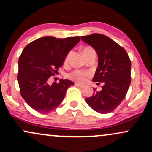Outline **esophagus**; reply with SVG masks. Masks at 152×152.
<instances>
[{
    "label": "esophagus",
    "instance_id": "1",
    "mask_svg": "<svg viewBox=\"0 0 152 152\" xmlns=\"http://www.w3.org/2000/svg\"><path fill=\"white\" fill-rule=\"evenodd\" d=\"M75 86L80 87V88H84L85 87L84 85L81 84H80V83H75Z\"/></svg>",
    "mask_w": 152,
    "mask_h": 152
}]
</instances>
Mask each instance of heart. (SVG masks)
I'll list each match as a JSON object with an SVG mask.
<instances>
[{
    "instance_id": "heart-1",
    "label": "heart",
    "mask_w": 152,
    "mask_h": 152,
    "mask_svg": "<svg viewBox=\"0 0 152 152\" xmlns=\"http://www.w3.org/2000/svg\"><path fill=\"white\" fill-rule=\"evenodd\" d=\"M83 53L86 58L88 57L89 55H91L93 53H95L94 50H93L92 48L91 47H85L84 49H83ZM70 57V53H68L65 58V60H64V63L66 64L68 61V59H69ZM91 72L89 71H84V70H74L70 72V73L68 74V78L70 79V80L75 81V82H80V83H84L87 80L89 77L91 76Z\"/></svg>"
}]
</instances>
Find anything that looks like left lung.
<instances>
[{
  "label": "left lung",
  "mask_w": 152,
  "mask_h": 152,
  "mask_svg": "<svg viewBox=\"0 0 152 152\" xmlns=\"http://www.w3.org/2000/svg\"><path fill=\"white\" fill-rule=\"evenodd\" d=\"M82 40L91 45L98 56V68L93 79L102 90L93 88L86 101L99 113L113 111L125 97L131 84V60L126 51L109 37L101 34L82 36Z\"/></svg>",
  "instance_id": "8db88e82"
}]
</instances>
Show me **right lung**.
I'll return each mask as SVG.
<instances>
[{"label":"right lung","instance_id":"add662e5","mask_svg":"<svg viewBox=\"0 0 152 152\" xmlns=\"http://www.w3.org/2000/svg\"><path fill=\"white\" fill-rule=\"evenodd\" d=\"M81 37L57 39L43 37L25 47L18 59L17 80L20 93L35 111L48 113L60 104L66 92L74 83L61 79L50 86L48 81L63 65L66 56Z\"/></svg>","mask_w":152,"mask_h":152}]
</instances>
